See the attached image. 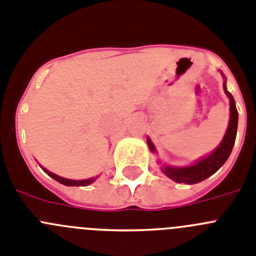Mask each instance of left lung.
Instances as JSON below:
<instances>
[{
	"label": "left lung",
	"mask_w": 256,
	"mask_h": 256,
	"mask_svg": "<svg viewBox=\"0 0 256 256\" xmlns=\"http://www.w3.org/2000/svg\"><path fill=\"white\" fill-rule=\"evenodd\" d=\"M223 89H224L226 94L230 98V107H231V116H230V124L228 128L226 131V135L223 138L222 142L220 144L216 150L210 154V156H206L196 162L195 164L188 166V167H164L162 170L164 172L166 176H168L171 180L176 181L178 184H198L200 181H204L212 176L213 174L220 170L227 158L231 154L232 148H234V139H236L237 134V122H238V114H237L236 104H234V100L232 94L227 90L226 88V82H223ZM149 149L152 152H156L154 145L152 144L150 140L148 139Z\"/></svg>",
	"instance_id": "1"
}]
</instances>
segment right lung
<instances>
[{"mask_svg": "<svg viewBox=\"0 0 256 256\" xmlns=\"http://www.w3.org/2000/svg\"><path fill=\"white\" fill-rule=\"evenodd\" d=\"M43 171L46 172V174H50L52 178H54L56 181H58L60 184H62V185H66V186H88L89 184H92L94 181V180L96 178H88V180H80V181H75V180H68V178H64V177H60L57 176V174H52V172H50L48 170H46V168H43Z\"/></svg>", "mask_w": 256, "mask_h": 256, "instance_id": "1", "label": "right lung"}]
</instances>
